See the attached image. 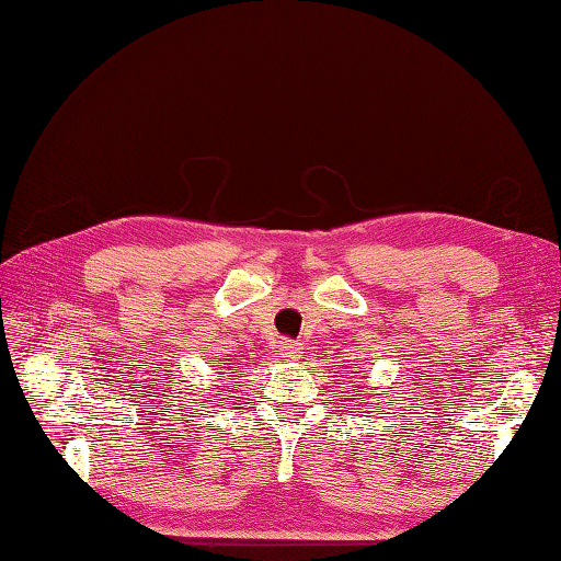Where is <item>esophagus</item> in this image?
Returning a JSON list of instances; mask_svg holds the SVG:
<instances>
[{"mask_svg": "<svg viewBox=\"0 0 561 561\" xmlns=\"http://www.w3.org/2000/svg\"><path fill=\"white\" fill-rule=\"evenodd\" d=\"M278 352L283 354L285 359H297L299 357V343L290 337H280L278 340Z\"/></svg>", "mask_w": 561, "mask_h": 561, "instance_id": "1", "label": "esophagus"}]
</instances>
